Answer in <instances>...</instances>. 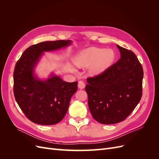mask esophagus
I'll return each instance as SVG.
<instances>
[{
	"mask_svg": "<svg viewBox=\"0 0 159 159\" xmlns=\"http://www.w3.org/2000/svg\"><path fill=\"white\" fill-rule=\"evenodd\" d=\"M85 84L84 81L80 80L78 81V88L80 89H84L85 88Z\"/></svg>",
	"mask_w": 159,
	"mask_h": 159,
	"instance_id": "1",
	"label": "esophagus"
}]
</instances>
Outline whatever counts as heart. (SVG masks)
<instances>
[{"mask_svg": "<svg viewBox=\"0 0 159 159\" xmlns=\"http://www.w3.org/2000/svg\"><path fill=\"white\" fill-rule=\"evenodd\" d=\"M114 57L115 54L112 50L92 47L79 53L75 57L74 63L79 68H87L91 65L90 73L98 74L112 64Z\"/></svg>", "mask_w": 159, "mask_h": 159, "instance_id": "b5f03b06", "label": "heart"}]
</instances>
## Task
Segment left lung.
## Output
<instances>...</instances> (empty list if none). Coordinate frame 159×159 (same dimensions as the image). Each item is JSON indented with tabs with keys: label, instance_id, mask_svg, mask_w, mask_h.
<instances>
[{
	"label": "left lung",
	"instance_id": "obj_1",
	"mask_svg": "<svg viewBox=\"0 0 159 159\" xmlns=\"http://www.w3.org/2000/svg\"><path fill=\"white\" fill-rule=\"evenodd\" d=\"M117 46L121 53L120 59L102 73L88 78L85 86L91 114L102 124L124 121L143 94L141 64L132 51Z\"/></svg>",
	"mask_w": 159,
	"mask_h": 159
}]
</instances>
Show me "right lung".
I'll list each match as a JSON object with an SVG mask.
<instances>
[{"mask_svg":"<svg viewBox=\"0 0 159 159\" xmlns=\"http://www.w3.org/2000/svg\"><path fill=\"white\" fill-rule=\"evenodd\" d=\"M70 40L48 41L34 44L23 52L14 70V95L19 107L32 122L51 125L61 121L68 109L78 81L69 83L56 75L46 81L36 78L34 68L43 52L65 47Z\"/></svg>","mask_w":159,"mask_h":159,"instance_id":"obj_1","label":"right lung"}]
</instances>
